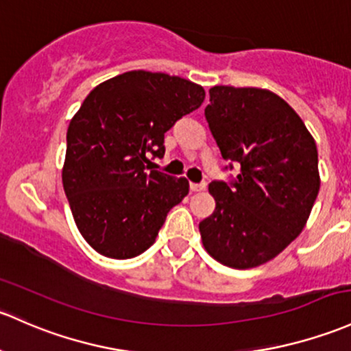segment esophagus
<instances>
[{
  "instance_id": "1",
  "label": "esophagus",
  "mask_w": 351,
  "mask_h": 351,
  "mask_svg": "<svg viewBox=\"0 0 351 351\" xmlns=\"http://www.w3.org/2000/svg\"><path fill=\"white\" fill-rule=\"evenodd\" d=\"M190 188L191 191H204L206 188V183L202 182V183H190Z\"/></svg>"
}]
</instances>
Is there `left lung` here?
I'll return each instance as SVG.
<instances>
[{
    "instance_id": "left-lung-1",
    "label": "left lung",
    "mask_w": 351,
    "mask_h": 351,
    "mask_svg": "<svg viewBox=\"0 0 351 351\" xmlns=\"http://www.w3.org/2000/svg\"><path fill=\"white\" fill-rule=\"evenodd\" d=\"M205 117L230 182H212L215 212L200 222L206 252L234 269L274 259L304 228L319 191L318 149L301 117L274 92L210 88Z\"/></svg>"
}]
</instances>
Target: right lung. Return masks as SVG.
Segmentation results:
<instances>
[{
  "label": "right lung",
  "instance_id": "right-lung-1",
  "mask_svg": "<svg viewBox=\"0 0 351 351\" xmlns=\"http://www.w3.org/2000/svg\"><path fill=\"white\" fill-rule=\"evenodd\" d=\"M204 99L198 84L145 70L112 77L87 95L69 124L62 182L92 249L131 259L153 245L190 185L158 169L147 172V156H163L165 132Z\"/></svg>",
  "mask_w": 351,
  "mask_h": 351
}]
</instances>
